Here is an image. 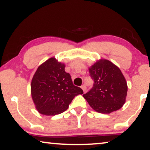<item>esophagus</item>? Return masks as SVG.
Returning <instances> with one entry per match:
<instances>
[{"instance_id":"1","label":"esophagus","mask_w":150,"mask_h":150,"mask_svg":"<svg viewBox=\"0 0 150 150\" xmlns=\"http://www.w3.org/2000/svg\"><path fill=\"white\" fill-rule=\"evenodd\" d=\"M81 89H83V91L85 92V91H86V89H87L86 85H83V86H81Z\"/></svg>"}]
</instances>
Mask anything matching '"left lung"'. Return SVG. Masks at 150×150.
<instances>
[{"label":"left lung","mask_w":150,"mask_h":150,"mask_svg":"<svg viewBox=\"0 0 150 150\" xmlns=\"http://www.w3.org/2000/svg\"><path fill=\"white\" fill-rule=\"evenodd\" d=\"M89 72L93 85L83 96L89 106L103 114L121 108L126 100L127 85L120 69L108 60L101 59L89 68Z\"/></svg>","instance_id":"1"}]
</instances>
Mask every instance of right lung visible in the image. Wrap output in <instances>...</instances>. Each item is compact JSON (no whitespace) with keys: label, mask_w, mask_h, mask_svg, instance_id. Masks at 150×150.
I'll list each match as a JSON object with an SVG mask.
<instances>
[{"label":"right lung","mask_w":150,"mask_h":150,"mask_svg":"<svg viewBox=\"0 0 150 150\" xmlns=\"http://www.w3.org/2000/svg\"><path fill=\"white\" fill-rule=\"evenodd\" d=\"M65 65L50 58L38 68L32 78L31 93L35 108L40 114L54 116L68 108L76 96L83 94L82 89L73 85Z\"/></svg>","instance_id":"obj_1"}]
</instances>
